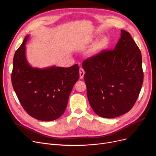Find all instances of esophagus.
I'll return each instance as SVG.
<instances>
[{
	"mask_svg": "<svg viewBox=\"0 0 156 156\" xmlns=\"http://www.w3.org/2000/svg\"><path fill=\"white\" fill-rule=\"evenodd\" d=\"M79 72H80V79H83V77H84L85 73L84 69H83L82 68H80V70H79Z\"/></svg>",
	"mask_w": 156,
	"mask_h": 156,
	"instance_id": "obj_1",
	"label": "esophagus"
}]
</instances>
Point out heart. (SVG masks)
Here are the masks:
<instances>
[{
  "label": "heart",
  "mask_w": 156,
  "mask_h": 156,
  "mask_svg": "<svg viewBox=\"0 0 156 156\" xmlns=\"http://www.w3.org/2000/svg\"><path fill=\"white\" fill-rule=\"evenodd\" d=\"M104 44V41L103 40H101L99 41V42H97L96 45H95V48H99L100 47H101Z\"/></svg>",
  "instance_id": "heart-1"
}]
</instances>
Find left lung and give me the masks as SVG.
I'll return each instance as SVG.
<instances>
[{
  "mask_svg": "<svg viewBox=\"0 0 156 156\" xmlns=\"http://www.w3.org/2000/svg\"><path fill=\"white\" fill-rule=\"evenodd\" d=\"M121 32L114 49L102 51L82 63L90 105L97 115L105 118L129 111L144 81L140 49L128 32Z\"/></svg>",
  "mask_w": 156,
  "mask_h": 156,
  "instance_id": "8db88e82",
  "label": "left lung"
}]
</instances>
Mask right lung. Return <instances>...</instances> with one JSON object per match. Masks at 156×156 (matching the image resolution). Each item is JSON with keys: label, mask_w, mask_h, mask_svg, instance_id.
Wrapping results in <instances>:
<instances>
[{"label": "right lung", "mask_w": 156, "mask_h": 156, "mask_svg": "<svg viewBox=\"0 0 156 156\" xmlns=\"http://www.w3.org/2000/svg\"><path fill=\"white\" fill-rule=\"evenodd\" d=\"M24 38L16 51L12 84L23 109L31 117L44 121L55 120L64 112L73 87L80 78L79 66L45 68L31 66L26 57Z\"/></svg>", "instance_id": "1"}]
</instances>
